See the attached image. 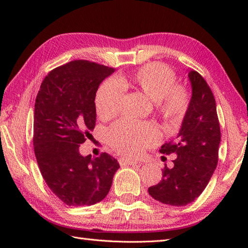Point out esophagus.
<instances>
[{
	"label": "esophagus",
	"instance_id": "34e87169",
	"mask_svg": "<svg viewBox=\"0 0 248 248\" xmlns=\"http://www.w3.org/2000/svg\"><path fill=\"white\" fill-rule=\"evenodd\" d=\"M119 163L121 165H135V164H138L139 162L131 160V159H129V157H120Z\"/></svg>",
	"mask_w": 248,
	"mask_h": 248
}]
</instances>
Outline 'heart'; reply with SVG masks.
<instances>
[{"label": "heart", "instance_id": "b5f03b06", "mask_svg": "<svg viewBox=\"0 0 248 248\" xmlns=\"http://www.w3.org/2000/svg\"><path fill=\"white\" fill-rule=\"evenodd\" d=\"M176 83L177 77L170 67L161 62H151L132 75L119 77L116 82L103 83L96 98L97 112L100 117H113L118 110L123 88L134 87L155 102L167 121L176 124L182 119L189 102L186 89ZM108 139L118 151L138 155L155 145L160 139V133L152 124L124 119L110 128Z\"/></svg>", "mask_w": 248, "mask_h": 248}]
</instances>
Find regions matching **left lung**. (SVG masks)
<instances>
[{
    "mask_svg": "<svg viewBox=\"0 0 248 248\" xmlns=\"http://www.w3.org/2000/svg\"><path fill=\"white\" fill-rule=\"evenodd\" d=\"M192 97L175 140L162 145L163 155H175L173 167L165 164L162 180L148 188L165 204L182 207L193 202L211 179L218 161L220 129L213 93L204 78L187 70Z\"/></svg>",
    "mask_w": 248,
    "mask_h": 248,
    "instance_id": "8db88e82",
    "label": "left lung"
}]
</instances>
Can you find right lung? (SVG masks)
<instances>
[{"label":"right lung","mask_w":248,"mask_h":248,"mask_svg":"<svg viewBox=\"0 0 248 248\" xmlns=\"http://www.w3.org/2000/svg\"><path fill=\"white\" fill-rule=\"evenodd\" d=\"M114 68L72 61L41 83L34 109V151L50 189L62 202L93 205L108 194L119 163L108 154L83 156L80 145L96 124L94 98Z\"/></svg>","instance_id":"right-lung-1"}]
</instances>
